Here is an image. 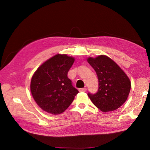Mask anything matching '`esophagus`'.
I'll return each instance as SVG.
<instances>
[{
    "mask_svg": "<svg viewBox=\"0 0 150 150\" xmlns=\"http://www.w3.org/2000/svg\"><path fill=\"white\" fill-rule=\"evenodd\" d=\"M79 91L80 92H85V91H87V88H86L85 87V88H79Z\"/></svg>",
    "mask_w": 150,
    "mask_h": 150,
    "instance_id": "1",
    "label": "esophagus"
}]
</instances>
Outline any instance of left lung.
I'll use <instances>...</instances> for the list:
<instances>
[{
  "mask_svg": "<svg viewBox=\"0 0 150 150\" xmlns=\"http://www.w3.org/2000/svg\"><path fill=\"white\" fill-rule=\"evenodd\" d=\"M87 62L95 69L98 79L97 93H88L92 103L104 112L115 110L120 107L126 102L130 93V79L106 55L88 57Z\"/></svg>",
  "mask_w": 150,
  "mask_h": 150,
  "instance_id": "left-lung-1",
  "label": "left lung"
}]
</instances>
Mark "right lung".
Masks as SVG:
<instances>
[{
    "instance_id": "add662e5",
    "label": "right lung",
    "mask_w": 150,
    "mask_h": 150,
    "mask_svg": "<svg viewBox=\"0 0 150 150\" xmlns=\"http://www.w3.org/2000/svg\"><path fill=\"white\" fill-rule=\"evenodd\" d=\"M74 62V57L57 54L42 63L34 73L30 91L43 110L59 115L72 103L79 91L72 85L67 73Z\"/></svg>"
}]
</instances>
